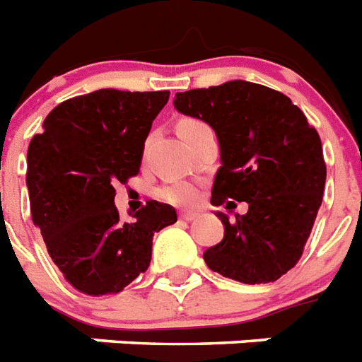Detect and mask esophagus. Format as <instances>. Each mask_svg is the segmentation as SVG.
<instances>
[{
	"label": "esophagus",
	"instance_id": "34e87169",
	"mask_svg": "<svg viewBox=\"0 0 362 362\" xmlns=\"http://www.w3.org/2000/svg\"><path fill=\"white\" fill-rule=\"evenodd\" d=\"M181 218H183V221H187V222H192V221H196V218H198V215H196V213H181Z\"/></svg>",
	"mask_w": 362,
	"mask_h": 362
}]
</instances>
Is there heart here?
Listing matches in <instances>:
<instances>
[{
	"instance_id": "heart-1",
	"label": "heart",
	"mask_w": 362,
	"mask_h": 362,
	"mask_svg": "<svg viewBox=\"0 0 362 362\" xmlns=\"http://www.w3.org/2000/svg\"><path fill=\"white\" fill-rule=\"evenodd\" d=\"M199 121L196 119H185L179 123V127H192L198 125ZM157 196L166 204L179 205V207H189L194 205L199 198V190L194 183L190 181H172V183L163 185L157 190Z\"/></svg>"
}]
</instances>
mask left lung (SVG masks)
<instances>
[{"instance_id":"1","label":"left lung","mask_w":362,"mask_h":362,"mask_svg":"<svg viewBox=\"0 0 362 362\" xmlns=\"http://www.w3.org/2000/svg\"><path fill=\"white\" fill-rule=\"evenodd\" d=\"M173 106L218 136L211 204H248L231 222L218 213L224 239L204 252L207 267L243 284L279 280L303 256L322 205L327 166L317 131L290 97L245 80L177 93Z\"/></svg>"}]
</instances>
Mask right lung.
<instances>
[{"instance_id": "right-lung-1", "label": "right lung", "mask_w": 362, "mask_h": 362, "mask_svg": "<svg viewBox=\"0 0 362 362\" xmlns=\"http://www.w3.org/2000/svg\"><path fill=\"white\" fill-rule=\"evenodd\" d=\"M170 91L99 89L57 104L28 147L31 218L65 280L86 296L125 290L151 262L153 235L177 222L155 199L123 222L115 185L138 175Z\"/></svg>"}]
</instances>
